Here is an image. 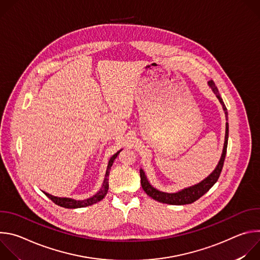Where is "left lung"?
Returning a JSON list of instances; mask_svg holds the SVG:
<instances>
[{
    "instance_id": "left-lung-1",
    "label": "left lung",
    "mask_w": 260,
    "mask_h": 260,
    "mask_svg": "<svg viewBox=\"0 0 260 260\" xmlns=\"http://www.w3.org/2000/svg\"><path fill=\"white\" fill-rule=\"evenodd\" d=\"M209 86L211 87L212 91L215 93L217 99L219 100L220 104L222 105V108H223L224 114H225V119H226V124H225V138H224V144H223V150H222V154L220 157V160L218 161V165L216 166L215 170L203 181L199 182L198 184L192 185V186L183 188L182 190H179L177 192H164L155 187H153L150 184V182L148 181L147 176L144 172L143 169H140V176H141V185L144 189V191L147 193V196H149L153 200L168 204V205H187L191 204L196 201H198L201 197H203L206 192L209 191V189L213 186V185L217 182L220 173L222 171V168H223L225 155H226V149H228V142H229V113H228V109L223 103V100L220 96L218 88L216 87L215 83L213 80H210L208 82Z\"/></svg>"
}]
</instances>
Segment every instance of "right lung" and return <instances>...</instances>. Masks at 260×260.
Here are the masks:
<instances>
[{"instance_id":"obj_1","label":"right lung","mask_w":260,"mask_h":260,"mask_svg":"<svg viewBox=\"0 0 260 260\" xmlns=\"http://www.w3.org/2000/svg\"><path fill=\"white\" fill-rule=\"evenodd\" d=\"M122 150V149H121ZM117 151L114 155L111 156V158L109 159V162H108V166H107V170H106V174H105V179L103 181V185L101 189L94 194L92 196L91 198H88L86 200H82V201H77V200H74V199H70V198H58V197H54V196H51L45 191H43L45 193V196L47 198H49L54 204H56L57 206H60L62 208H66V209H77V208H84V207H87V206H91L93 204H96L98 202L102 201L107 192H108V189H109V174H110V170H111V167H112L115 158L117 157V155L119 154V152L121 151Z\"/></svg>"}]
</instances>
